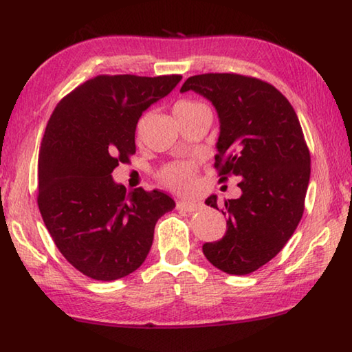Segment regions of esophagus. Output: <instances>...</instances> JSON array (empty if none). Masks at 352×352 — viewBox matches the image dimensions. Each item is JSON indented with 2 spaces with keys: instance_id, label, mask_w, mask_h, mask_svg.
I'll list each match as a JSON object with an SVG mask.
<instances>
[{
  "instance_id": "obj_1",
  "label": "esophagus",
  "mask_w": 352,
  "mask_h": 352,
  "mask_svg": "<svg viewBox=\"0 0 352 352\" xmlns=\"http://www.w3.org/2000/svg\"><path fill=\"white\" fill-rule=\"evenodd\" d=\"M201 205L195 204V201H186V200H178L177 201V210L180 211H186V212H194L200 210Z\"/></svg>"
}]
</instances>
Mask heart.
<instances>
[{
  "label": "heart",
  "mask_w": 352,
  "mask_h": 352,
  "mask_svg": "<svg viewBox=\"0 0 352 352\" xmlns=\"http://www.w3.org/2000/svg\"><path fill=\"white\" fill-rule=\"evenodd\" d=\"M197 104L199 102H192V100H180V102L175 104L174 113ZM195 174H197V166L194 162H177L163 166L158 170V178L170 189L184 192V190H189L194 186Z\"/></svg>",
  "instance_id": "b5f03b06"
}]
</instances>
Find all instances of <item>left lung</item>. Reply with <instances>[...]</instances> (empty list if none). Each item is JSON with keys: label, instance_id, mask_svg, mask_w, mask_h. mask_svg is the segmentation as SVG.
<instances>
[{"label": "left lung", "instance_id": "obj_1", "mask_svg": "<svg viewBox=\"0 0 352 352\" xmlns=\"http://www.w3.org/2000/svg\"><path fill=\"white\" fill-rule=\"evenodd\" d=\"M192 90L216 107L220 135L214 168L219 183L237 177L242 195L225 200V236L206 242L204 253L219 270L248 275L281 252L305 212L311 153L287 98L272 83L252 76H192ZM205 204L217 208L211 195ZM219 210V208H217Z\"/></svg>", "mask_w": 352, "mask_h": 352}]
</instances>
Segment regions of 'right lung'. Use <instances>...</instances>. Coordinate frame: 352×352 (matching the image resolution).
Returning a JSON list of instances; mask_svg holds the SVG:
<instances>
[{"instance_id":"1","label":"right lung","mask_w":352,"mask_h":352,"mask_svg":"<svg viewBox=\"0 0 352 352\" xmlns=\"http://www.w3.org/2000/svg\"><path fill=\"white\" fill-rule=\"evenodd\" d=\"M180 74H100L68 93L47 121L38 153L41 217L74 269L115 281L146 261L153 230L175 201L163 190H130L111 172L136 152L142 111L174 90Z\"/></svg>"}]
</instances>
